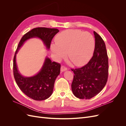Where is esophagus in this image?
I'll use <instances>...</instances> for the list:
<instances>
[{
    "label": "esophagus",
    "instance_id": "34e87169",
    "mask_svg": "<svg viewBox=\"0 0 126 126\" xmlns=\"http://www.w3.org/2000/svg\"><path fill=\"white\" fill-rule=\"evenodd\" d=\"M67 70V68H66L64 66H62L61 67V71L63 72L64 71H66Z\"/></svg>",
    "mask_w": 126,
    "mask_h": 126
}]
</instances>
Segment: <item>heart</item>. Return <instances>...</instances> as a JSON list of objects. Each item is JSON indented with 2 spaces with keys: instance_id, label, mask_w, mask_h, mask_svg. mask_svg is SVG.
<instances>
[{
  "instance_id": "1",
  "label": "heart",
  "mask_w": 126,
  "mask_h": 126,
  "mask_svg": "<svg viewBox=\"0 0 126 126\" xmlns=\"http://www.w3.org/2000/svg\"><path fill=\"white\" fill-rule=\"evenodd\" d=\"M55 43L50 48L57 60L68 57L75 66L85 65L91 58L95 47V40L92 34L76 29H67L55 37Z\"/></svg>"
}]
</instances>
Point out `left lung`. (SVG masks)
Returning a JSON list of instances; mask_svg holds the SVG:
<instances>
[{
    "instance_id": "left-lung-1",
    "label": "left lung",
    "mask_w": 126,
    "mask_h": 126,
    "mask_svg": "<svg viewBox=\"0 0 126 126\" xmlns=\"http://www.w3.org/2000/svg\"><path fill=\"white\" fill-rule=\"evenodd\" d=\"M95 47L93 56L86 65L72 69L74 72L71 89L74 96L89 99L96 96L105 86L108 76V58L102 38L94 32Z\"/></svg>"
}]
</instances>
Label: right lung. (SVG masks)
I'll return each instance as SVG.
<instances>
[{"instance_id": "right-lung-1", "label": "right lung", "mask_w": 126, "mask_h": 126, "mask_svg": "<svg viewBox=\"0 0 126 126\" xmlns=\"http://www.w3.org/2000/svg\"><path fill=\"white\" fill-rule=\"evenodd\" d=\"M59 32V30L56 28H34L24 35L18 44L14 58V78L20 90L33 100H44L51 96L56 79L60 74V64L52 62L46 56L43 66L36 75L31 77H25L21 74L18 69L16 62L17 54L26 41L34 38L40 39L45 48L49 50L53 37Z\"/></svg>"}]
</instances>
